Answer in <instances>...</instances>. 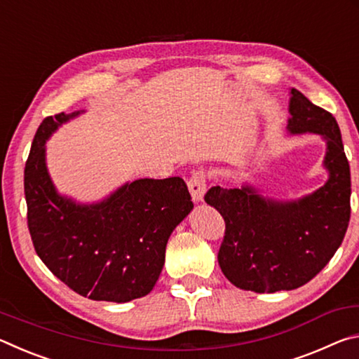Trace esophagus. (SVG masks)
<instances>
[{"mask_svg": "<svg viewBox=\"0 0 359 359\" xmlns=\"http://www.w3.org/2000/svg\"><path fill=\"white\" fill-rule=\"evenodd\" d=\"M188 190H190L194 203H203L205 193V174L203 171L191 174L190 180H188Z\"/></svg>", "mask_w": 359, "mask_h": 359, "instance_id": "34e87169", "label": "esophagus"}]
</instances>
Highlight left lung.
I'll return each mask as SVG.
<instances>
[{
    "mask_svg": "<svg viewBox=\"0 0 359 359\" xmlns=\"http://www.w3.org/2000/svg\"><path fill=\"white\" fill-rule=\"evenodd\" d=\"M290 135L321 136L326 142L323 187L297 199L264 196L252 184L212 187L205 203L223 217L226 229L218 264L241 290L276 293L306 285L330 263L350 222V166L336 118L290 90Z\"/></svg>",
    "mask_w": 359,
    "mask_h": 359,
    "instance_id": "left-lung-1",
    "label": "left lung"
}]
</instances>
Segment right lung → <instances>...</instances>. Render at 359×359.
I'll return each mask as SVG.
<instances>
[{"label":"right lung","instance_id":"1","mask_svg":"<svg viewBox=\"0 0 359 359\" xmlns=\"http://www.w3.org/2000/svg\"><path fill=\"white\" fill-rule=\"evenodd\" d=\"M83 111L47 117L25 165L28 229L53 276L93 301L128 302L154 290L169 236L193 210L180 177L126 182L98 203L57 191L46 163L52 133Z\"/></svg>","mask_w":359,"mask_h":359}]
</instances>
